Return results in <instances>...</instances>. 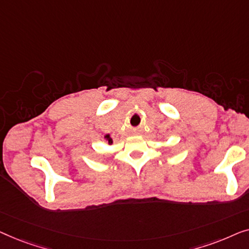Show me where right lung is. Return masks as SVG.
<instances>
[{
  "label": "right lung",
  "mask_w": 249,
  "mask_h": 249,
  "mask_svg": "<svg viewBox=\"0 0 249 249\" xmlns=\"http://www.w3.org/2000/svg\"><path fill=\"white\" fill-rule=\"evenodd\" d=\"M105 139H106L107 141H108V144H111V143H113V139L110 138L109 134H107L106 136H105Z\"/></svg>",
  "instance_id": "1"
}]
</instances>
